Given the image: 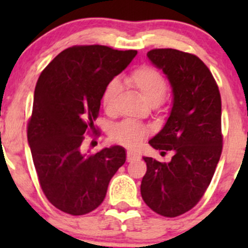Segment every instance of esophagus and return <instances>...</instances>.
Segmentation results:
<instances>
[{
	"label": "esophagus",
	"instance_id": "1",
	"mask_svg": "<svg viewBox=\"0 0 248 248\" xmlns=\"http://www.w3.org/2000/svg\"><path fill=\"white\" fill-rule=\"evenodd\" d=\"M139 158H140V156L138 154H134V152H132V151L127 152V162H134Z\"/></svg>",
	"mask_w": 248,
	"mask_h": 248
}]
</instances>
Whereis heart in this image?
Returning a JSON list of instances; mask_svg holds the SVG:
<instances>
[{
  "instance_id": "heart-1",
  "label": "heart",
  "mask_w": 248,
  "mask_h": 248,
  "mask_svg": "<svg viewBox=\"0 0 248 248\" xmlns=\"http://www.w3.org/2000/svg\"><path fill=\"white\" fill-rule=\"evenodd\" d=\"M127 84L137 90L150 106H158L163 101L167 92V82L163 76L157 69L150 66H140L126 78ZM120 82L111 80L102 92V106L108 114L114 111L115 103L119 97ZM149 134V129L144 124L132 120H124L115 124L111 129V138L119 144L134 149L145 137Z\"/></svg>"
}]
</instances>
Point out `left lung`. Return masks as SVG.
I'll use <instances>...</instances> for the list:
<instances>
[{
    "label": "left lung",
    "mask_w": 248,
    "mask_h": 248,
    "mask_svg": "<svg viewBox=\"0 0 248 248\" xmlns=\"http://www.w3.org/2000/svg\"><path fill=\"white\" fill-rule=\"evenodd\" d=\"M147 57L170 82L172 107L163 128L149 144L168 163L144 157L147 170L140 192L147 206L164 217L185 214L204 196L222 154V103L204 62L176 49H154Z\"/></svg>",
    "instance_id": "obj_1"
}]
</instances>
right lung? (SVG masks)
I'll return each instance as SVG.
<instances>
[{
    "mask_svg": "<svg viewBox=\"0 0 248 248\" xmlns=\"http://www.w3.org/2000/svg\"><path fill=\"white\" fill-rule=\"evenodd\" d=\"M136 55L137 50L76 46L60 52L38 78L27 140L42 191L66 214L80 216L98 207L126 162L119 145L92 155L81 144L87 132L97 131L103 89Z\"/></svg>",
    "mask_w": 248,
    "mask_h": 248,
    "instance_id": "1",
    "label": "right lung"
}]
</instances>
